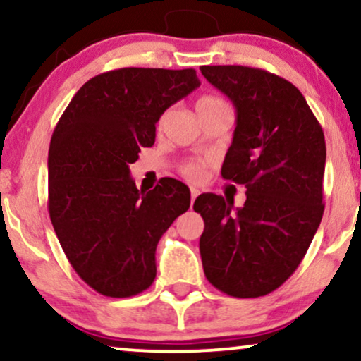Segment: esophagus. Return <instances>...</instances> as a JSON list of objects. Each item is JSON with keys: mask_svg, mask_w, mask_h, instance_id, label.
I'll return each mask as SVG.
<instances>
[{"mask_svg": "<svg viewBox=\"0 0 361 361\" xmlns=\"http://www.w3.org/2000/svg\"><path fill=\"white\" fill-rule=\"evenodd\" d=\"M190 192H192V202H195V198L200 195V190L198 188H190Z\"/></svg>", "mask_w": 361, "mask_h": 361, "instance_id": "esophagus-1", "label": "esophagus"}]
</instances>
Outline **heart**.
Listing matches in <instances>:
<instances>
[{
	"instance_id": "heart-1",
	"label": "heart",
	"mask_w": 361,
	"mask_h": 361,
	"mask_svg": "<svg viewBox=\"0 0 361 361\" xmlns=\"http://www.w3.org/2000/svg\"><path fill=\"white\" fill-rule=\"evenodd\" d=\"M225 106L222 99L215 97V95H203L197 101V112L198 111H207L214 109V107ZM163 123V119L159 121V124ZM210 159H192V161H186L183 166L180 168L181 175L190 181H202L207 175V168L210 166Z\"/></svg>"
}]
</instances>
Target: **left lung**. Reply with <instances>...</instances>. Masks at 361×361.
<instances>
[{
	"label": "left lung",
	"instance_id": "1",
	"mask_svg": "<svg viewBox=\"0 0 361 361\" xmlns=\"http://www.w3.org/2000/svg\"><path fill=\"white\" fill-rule=\"evenodd\" d=\"M203 77L237 112L224 180L244 185V207L203 193V271L233 298L266 296L296 271L323 219L326 145L323 129L298 87L242 65H203Z\"/></svg>",
	"mask_w": 361,
	"mask_h": 361
}]
</instances>
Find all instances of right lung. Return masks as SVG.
Returning a JSON list of instances; mask_svg holds the SVG:
<instances>
[{
    "instance_id": "1",
    "label": "right lung",
    "mask_w": 361,
    "mask_h": 361,
    "mask_svg": "<svg viewBox=\"0 0 361 361\" xmlns=\"http://www.w3.org/2000/svg\"><path fill=\"white\" fill-rule=\"evenodd\" d=\"M200 87L193 68H119L80 87L49 149V214L75 272L109 298L136 296L156 277V245L190 208V188L163 178L139 192L129 164L154 145L156 123Z\"/></svg>"
}]
</instances>
